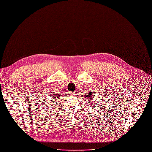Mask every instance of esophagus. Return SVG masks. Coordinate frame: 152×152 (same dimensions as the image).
Wrapping results in <instances>:
<instances>
[{
  "instance_id": "esophagus-1",
  "label": "esophagus",
  "mask_w": 152,
  "mask_h": 152,
  "mask_svg": "<svg viewBox=\"0 0 152 152\" xmlns=\"http://www.w3.org/2000/svg\"><path fill=\"white\" fill-rule=\"evenodd\" d=\"M76 95V93L75 92H71V95H71V96H74V95Z\"/></svg>"
}]
</instances>
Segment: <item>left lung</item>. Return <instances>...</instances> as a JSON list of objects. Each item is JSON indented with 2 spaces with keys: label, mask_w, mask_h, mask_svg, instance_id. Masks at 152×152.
<instances>
[{
  "label": "left lung",
  "mask_w": 152,
  "mask_h": 152,
  "mask_svg": "<svg viewBox=\"0 0 152 152\" xmlns=\"http://www.w3.org/2000/svg\"><path fill=\"white\" fill-rule=\"evenodd\" d=\"M88 93L87 94H85L84 95V96H86V98H87V99H88L87 101H89V99H93V96H95V94H94V92H93L92 90H91V91H90V90H88V92H87Z\"/></svg>",
  "instance_id": "left-lung-1"
}]
</instances>
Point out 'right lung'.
I'll return each mask as SVG.
<instances>
[{
    "label": "right lung",
    "instance_id": "add662e5",
    "mask_svg": "<svg viewBox=\"0 0 152 152\" xmlns=\"http://www.w3.org/2000/svg\"><path fill=\"white\" fill-rule=\"evenodd\" d=\"M53 95H54V97H53V99H56L57 98H58V99H59L60 98V96H62V95H58V94H56V95H54V94H53Z\"/></svg>",
    "mask_w": 152,
    "mask_h": 152
}]
</instances>
